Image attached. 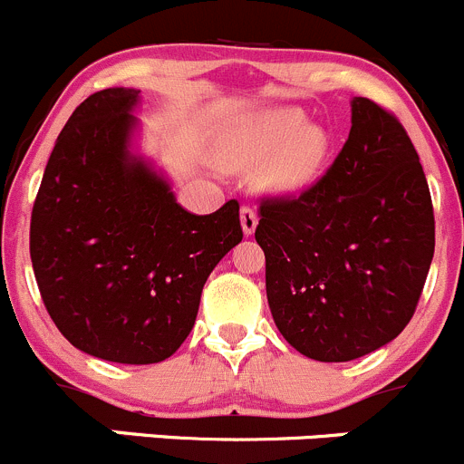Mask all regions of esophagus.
<instances>
[{
  "label": "esophagus",
  "instance_id": "1",
  "mask_svg": "<svg viewBox=\"0 0 464 464\" xmlns=\"http://www.w3.org/2000/svg\"><path fill=\"white\" fill-rule=\"evenodd\" d=\"M257 227V211L253 207H241V229H244V235L250 237Z\"/></svg>",
  "mask_w": 464,
  "mask_h": 464
}]
</instances>
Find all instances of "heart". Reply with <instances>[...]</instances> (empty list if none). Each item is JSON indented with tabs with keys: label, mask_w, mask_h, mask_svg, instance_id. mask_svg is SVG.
<instances>
[{
	"label": "heart",
	"mask_w": 464,
	"mask_h": 464,
	"mask_svg": "<svg viewBox=\"0 0 464 464\" xmlns=\"http://www.w3.org/2000/svg\"><path fill=\"white\" fill-rule=\"evenodd\" d=\"M330 139L325 130L307 125L295 107H276L257 113L223 136L218 163L225 170H262L271 193L303 191L324 169Z\"/></svg>",
	"instance_id": "obj_1"
}]
</instances>
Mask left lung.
I'll list each match as a JSON object with an SVG mask.
<instances>
[{"label":"left lung","mask_w":464,"mask_h":464,"mask_svg":"<svg viewBox=\"0 0 464 464\" xmlns=\"http://www.w3.org/2000/svg\"><path fill=\"white\" fill-rule=\"evenodd\" d=\"M255 239L282 337L319 362H348L403 333L435 253V218L403 125L351 100V134L328 173L259 205Z\"/></svg>","instance_id":"obj_1"}]
</instances>
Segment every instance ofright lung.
I'll use <instances>...</instances> for the list:
<instances>
[{
	"label": "right lung",
	"mask_w": 464,
	"mask_h": 464,
	"mask_svg": "<svg viewBox=\"0 0 464 464\" xmlns=\"http://www.w3.org/2000/svg\"><path fill=\"white\" fill-rule=\"evenodd\" d=\"M139 95L104 88L74 109L47 161L29 232L56 328L79 351L118 364L173 355L196 324L209 273L244 239L239 202L191 214L131 150Z\"/></svg>",
	"instance_id": "1"
}]
</instances>
